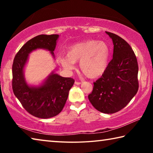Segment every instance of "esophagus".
Here are the masks:
<instances>
[{
  "label": "esophagus",
  "instance_id": "esophagus-1",
  "mask_svg": "<svg viewBox=\"0 0 153 153\" xmlns=\"http://www.w3.org/2000/svg\"><path fill=\"white\" fill-rule=\"evenodd\" d=\"M75 84H76V85H79V84H82V82H77V81H76V82H75Z\"/></svg>",
  "mask_w": 153,
  "mask_h": 153
}]
</instances>
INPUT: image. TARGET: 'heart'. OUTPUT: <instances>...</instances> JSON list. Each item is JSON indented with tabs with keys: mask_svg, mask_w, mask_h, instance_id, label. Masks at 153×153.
Wrapping results in <instances>:
<instances>
[{
	"mask_svg": "<svg viewBox=\"0 0 153 153\" xmlns=\"http://www.w3.org/2000/svg\"><path fill=\"white\" fill-rule=\"evenodd\" d=\"M110 47L104 41L87 40L70 46L66 56H59V63L67 71L75 69L79 61V69L86 77L95 78L104 73L108 63Z\"/></svg>",
	"mask_w": 153,
	"mask_h": 153,
	"instance_id": "obj_1",
	"label": "heart"
}]
</instances>
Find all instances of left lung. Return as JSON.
Listing matches in <instances>:
<instances>
[{"label": "left lung", "mask_w": 153, "mask_h": 153, "mask_svg": "<svg viewBox=\"0 0 153 153\" xmlns=\"http://www.w3.org/2000/svg\"><path fill=\"white\" fill-rule=\"evenodd\" d=\"M113 42V59L102 76L94 82L88 99L100 112H118L138 90V65L130 45L120 36L106 32Z\"/></svg>", "instance_id": "obj_1"}]
</instances>
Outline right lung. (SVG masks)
Listing matches in <instances>:
<instances>
[{
  "instance_id": "1",
  "label": "right lung",
  "mask_w": 153,
  "mask_h": 153,
  "mask_svg": "<svg viewBox=\"0 0 153 153\" xmlns=\"http://www.w3.org/2000/svg\"><path fill=\"white\" fill-rule=\"evenodd\" d=\"M57 34L39 35L28 40L16 54L12 66L13 91L25 110L36 117L48 119L57 115L65 105L69 90L75 80L52 74L40 87H30L23 70L30 52L37 48L55 51Z\"/></svg>"
}]
</instances>
